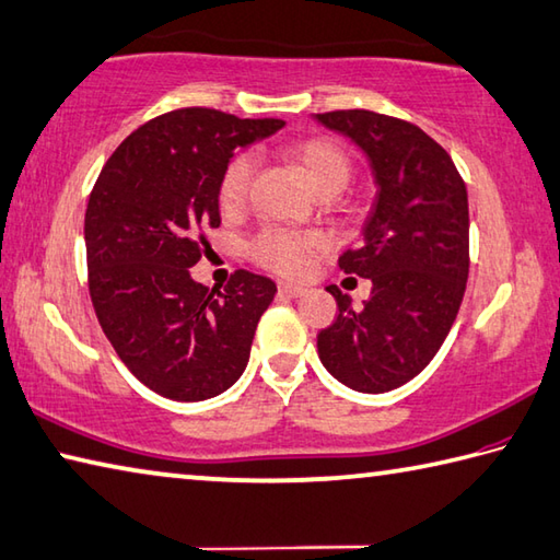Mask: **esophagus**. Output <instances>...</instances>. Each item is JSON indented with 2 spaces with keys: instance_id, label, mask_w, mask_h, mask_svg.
Segmentation results:
<instances>
[{
  "instance_id": "1",
  "label": "esophagus",
  "mask_w": 560,
  "mask_h": 560,
  "mask_svg": "<svg viewBox=\"0 0 560 560\" xmlns=\"http://www.w3.org/2000/svg\"><path fill=\"white\" fill-rule=\"evenodd\" d=\"M278 290H280V294H284V298H302L304 294V288H300V284H290V282H280L278 284Z\"/></svg>"
}]
</instances>
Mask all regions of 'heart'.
<instances>
[{"mask_svg": "<svg viewBox=\"0 0 560 560\" xmlns=\"http://www.w3.org/2000/svg\"><path fill=\"white\" fill-rule=\"evenodd\" d=\"M290 158L302 167L310 185L324 195H339L351 180V158L339 143L329 139H304L288 149ZM256 163L248 153H236L224 165L219 177V205L224 209H238L246 205ZM319 246L314 234H300L288 229H266L250 241V258L262 268L276 270L280 276H302L307 270L310 253Z\"/></svg>", "mask_w": 560, "mask_h": 560, "instance_id": "obj_1", "label": "heart"}]
</instances>
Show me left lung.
<instances>
[{
  "instance_id": "1",
  "label": "left lung",
  "mask_w": 560,
  "mask_h": 560,
  "mask_svg": "<svg viewBox=\"0 0 560 560\" xmlns=\"http://www.w3.org/2000/svg\"><path fill=\"white\" fill-rule=\"evenodd\" d=\"M371 163L377 187L363 246L339 258L343 272L373 282L353 310L329 290L339 316L316 336L326 371L355 393L380 395L419 375L446 341L468 280V192L451 155L419 126L346 109L314 114Z\"/></svg>"
}]
</instances>
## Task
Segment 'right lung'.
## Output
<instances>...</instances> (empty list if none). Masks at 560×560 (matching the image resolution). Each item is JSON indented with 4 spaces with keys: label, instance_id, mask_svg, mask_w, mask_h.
Wrapping results in <instances>:
<instances>
[{
    "label": "right lung",
    "instance_id": "add662e5",
    "mask_svg": "<svg viewBox=\"0 0 560 560\" xmlns=\"http://www.w3.org/2000/svg\"><path fill=\"white\" fill-rule=\"evenodd\" d=\"M205 107L143 124L112 153L84 214L90 298L124 365L177 402L217 397L244 375L276 282L236 270L224 292L192 280L202 231L221 224L219 177L238 149L280 131Z\"/></svg>",
    "mask_w": 560,
    "mask_h": 560
}]
</instances>
